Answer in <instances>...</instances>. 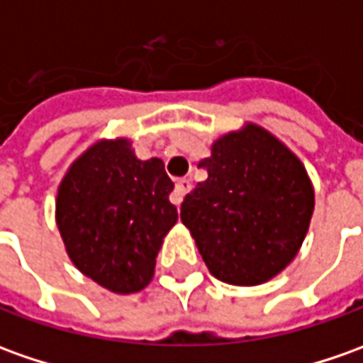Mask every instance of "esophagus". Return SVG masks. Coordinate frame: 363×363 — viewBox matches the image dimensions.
Returning a JSON list of instances; mask_svg holds the SVG:
<instances>
[{"label":"esophagus","instance_id":"obj_1","mask_svg":"<svg viewBox=\"0 0 363 363\" xmlns=\"http://www.w3.org/2000/svg\"><path fill=\"white\" fill-rule=\"evenodd\" d=\"M191 181L189 179H181V181H177V184H174V191H172V202L179 206L182 202V199H184V194L191 191Z\"/></svg>","mask_w":363,"mask_h":363}]
</instances>
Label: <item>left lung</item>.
<instances>
[{"mask_svg":"<svg viewBox=\"0 0 363 363\" xmlns=\"http://www.w3.org/2000/svg\"><path fill=\"white\" fill-rule=\"evenodd\" d=\"M199 167L208 179L184 196L181 220L211 274L234 286L280 274L314 213V186L302 161L270 130L246 123L214 140Z\"/></svg>","mask_w":363,"mask_h":363,"instance_id":"1","label":"left lung"}]
</instances>
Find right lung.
<instances>
[{
	"mask_svg": "<svg viewBox=\"0 0 363 363\" xmlns=\"http://www.w3.org/2000/svg\"><path fill=\"white\" fill-rule=\"evenodd\" d=\"M161 159L140 161L130 140L101 139L65 172L55 223L81 274L115 294L150 284L162 240L179 220Z\"/></svg>",
	"mask_w": 363,
	"mask_h": 363,
	"instance_id": "right-lung-1",
	"label": "right lung"
}]
</instances>
